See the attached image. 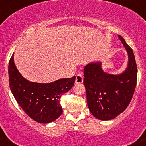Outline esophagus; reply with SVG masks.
I'll return each instance as SVG.
<instances>
[{
    "label": "esophagus",
    "instance_id": "1",
    "mask_svg": "<svg viewBox=\"0 0 146 146\" xmlns=\"http://www.w3.org/2000/svg\"><path fill=\"white\" fill-rule=\"evenodd\" d=\"M83 82V76L82 73H78L76 76V84H80Z\"/></svg>",
    "mask_w": 146,
    "mask_h": 146
}]
</instances>
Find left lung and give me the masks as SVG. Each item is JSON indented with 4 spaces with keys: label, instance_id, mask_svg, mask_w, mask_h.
I'll list each match as a JSON object with an SVG mask.
<instances>
[{
    "label": "left lung",
    "instance_id": "1",
    "mask_svg": "<svg viewBox=\"0 0 146 146\" xmlns=\"http://www.w3.org/2000/svg\"><path fill=\"white\" fill-rule=\"evenodd\" d=\"M128 53V66L124 73L111 75L105 73L101 63L89 64L84 69V85L86 101L93 116L107 121L116 118L125 110L132 100L137 85V66L130 46L118 35Z\"/></svg>",
    "mask_w": 146,
    "mask_h": 146
}]
</instances>
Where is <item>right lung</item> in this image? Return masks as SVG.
<instances>
[{"instance_id":"1","label":"right lung","mask_w":146,"mask_h":146,"mask_svg":"<svg viewBox=\"0 0 146 146\" xmlns=\"http://www.w3.org/2000/svg\"><path fill=\"white\" fill-rule=\"evenodd\" d=\"M9 88L21 107L27 115L40 123L55 121L63 110L60 105L62 94L74 85L76 76L51 83L29 82L19 73L12 55L8 66Z\"/></svg>"}]
</instances>
